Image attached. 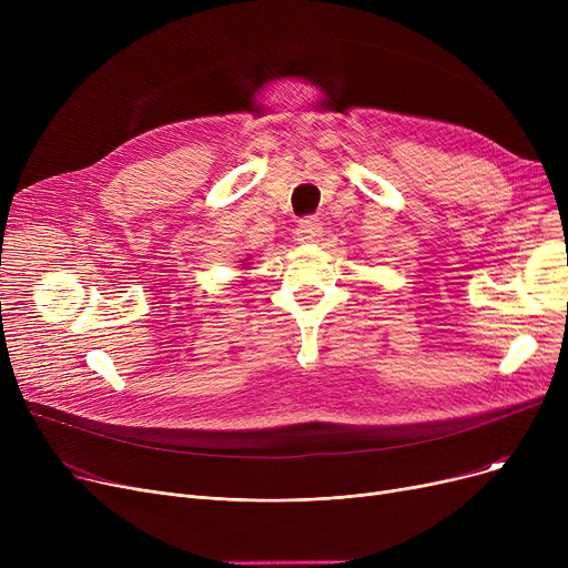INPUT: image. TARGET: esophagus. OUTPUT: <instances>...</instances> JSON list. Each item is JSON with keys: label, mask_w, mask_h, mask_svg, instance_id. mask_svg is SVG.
I'll return each instance as SVG.
<instances>
[{"label": "esophagus", "mask_w": 568, "mask_h": 568, "mask_svg": "<svg viewBox=\"0 0 568 568\" xmlns=\"http://www.w3.org/2000/svg\"><path fill=\"white\" fill-rule=\"evenodd\" d=\"M296 236H300V242H304V244H315V242H320V236H322V223H320L317 219H313V216L302 219V221H300V227H296Z\"/></svg>", "instance_id": "34e87169"}]
</instances>
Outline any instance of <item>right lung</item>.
Here are the masks:
<instances>
[{
    "instance_id": "add662e5",
    "label": "right lung",
    "mask_w": 568,
    "mask_h": 568,
    "mask_svg": "<svg viewBox=\"0 0 568 568\" xmlns=\"http://www.w3.org/2000/svg\"><path fill=\"white\" fill-rule=\"evenodd\" d=\"M246 260H248V257H246ZM244 264H248V262H244Z\"/></svg>"
}]
</instances>
